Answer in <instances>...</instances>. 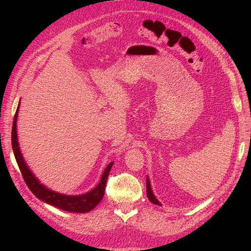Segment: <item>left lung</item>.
Here are the masks:
<instances>
[{"label":"left lung","mask_w":251,"mask_h":251,"mask_svg":"<svg viewBox=\"0 0 251 251\" xmlns=\"http://www.w3.org/2000/svg\"><path fill=\"white\" fill-rule=\"evenodd\" d=\"M147 196H148L149 200H150L151 203L155 204V205H159V206H161V203L156 199V197H155L153 191H151V182H150V179H149L148 176H147Z\"/></svg>","instance_id":"obj_1"}]
</instances>
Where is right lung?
I'll return each mask as SVG.
<instances>
[{"instance_id":"1","label":"right lung","mask_w":251,"mask_h":251,"mask_svg":"<svg viewBox=\"0 0 251 251\" xmlns=\"http://www.w3.org/2000/svg\"><path fill=\"white\" fill-rule=\"evenodd\" d=\"M19 109L20 103L18 105V109L14 115L13 125H12V132H11V144L14 157L18 162L19 169L22 173V176L24 178L27 186L29 187L30 191L36 197L37 199L42 200L43 202L52 205V206L57 207L59 209H63L65 211L70 212H78V214H83V212H88L92 210L96 205L101 201L104 195L105 189V183H107L109 173L112 169L113 163L107 165V168L104 169L101 179L93 189L91 191L81 194V195H64L59 194L57 192L52 191V189L45 186L41 183V181L35 177V175L29 169V166L25 162V159L22 155V151L19 146L18 141V133H17V120L19 115Z\"/></svg>"}]
</instances>
